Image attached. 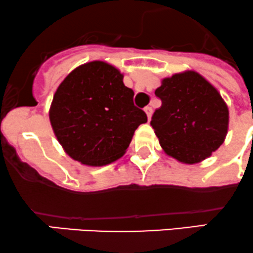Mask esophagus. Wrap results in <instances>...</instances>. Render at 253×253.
<instances>
[{
	"mask_svg": "<svg viewBox=\"0 0 253 253\" xmlns=\"http://www.w3.org/2000/svg\"><path fill=\"white\" fill-rule=\"evenodd\" d=\"M144 112L147 113V117H148V121H150V117H152V113H153L152 107L146 106V107H144Z\"/></svg>",
	"mask_w": 253,
	"mask_h": 253,
	"instance_id": "obj_1",
	"label": "esophagus"
}]
</instances>
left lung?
I'll return each mask as SVG.
<instances>
[{
  "instance_id": "left-lung-1",
  "label": "left lung",
  "mask_w": 253,
  "mask_h": 253,
  "mask_svg": "<svg viewBox=\"0 0 253 253\" xmlns=\"http://www.w3.org/2000/svg\"><path fill=\"white\" fill-rule=\"evenodd\" d=\"M161 106L150 126L164 152L183 164L209 158L225 141L228 107L214 86L198 73L174 74L155 90Z\"/></svg>"
}]
</instances>
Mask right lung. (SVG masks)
<instances>
[{"mask_svg":"<svg viewBox=\"0 0 253 253\" xmlns=\"http://www.w3.org/2000/svg\"><path fill=\"white\" fill-rule=\"evenodd\" d=\"M123 74L103 61L75 68L59 84L49 117L64 152L89 166L122 158L147 115L134 105Z\"/></svg>","mask_w":253,"mask_h":253,"instance_id":"1","label":"right lung"}]
</instances>
